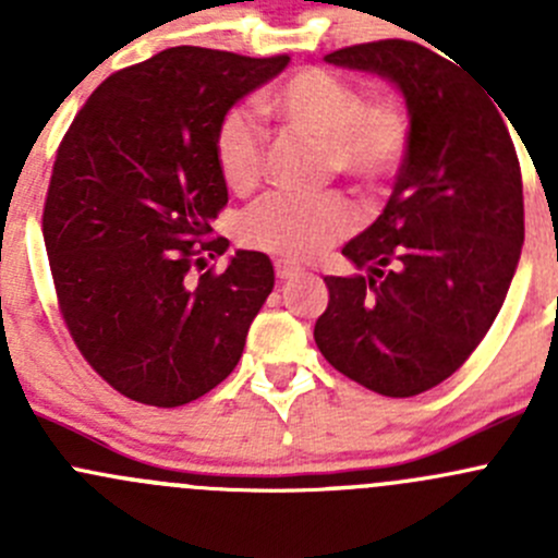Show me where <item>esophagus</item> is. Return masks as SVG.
<instances>
[{"label":"esophagus","mask_w":558,"mask_h":558,"mask_svg":"<svg viewBox=\"0 0 558 558\" xmlns=\"http://www.w3.org/2000/svg\"><path fill=\"white\" fill-rule=\"evenodd\" d=\"M275 275H278L280 280H289V278H296V275H302V267L294 262H275Z\"/></svg>","instance_id":"1"}]
</instances>
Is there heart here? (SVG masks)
I'll return each mask as SVG.
<instances>
[{"instance_id": "heart-1", "label": "heart", "mask_w": 558, "mask_h": 558, "mask_svg": "<svg viewBox=\"0 0 558 558\" xmlns=\"http://www.w3.org/2000/svg\"><path fill=\"white\" fill-rule=\"evenodd\" d=\"M258 112L286 132L324 148L326 172H337L362 194H380L408 161L413 121L397 94L364 97L340 72L305 66L258 94ZM216 161L234 194L256 189L267 161V140L245 110H229L216 129ZM359 227V213L342 194L286 196L258 202L240 221V240L286 258H315Z\"/></svg>"}]
</instances>
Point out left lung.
Wrapping results in <instances>:
<instances>
[{"mask_svg":"<svg viewBox=\"0 0 558 558\" xmlns=\"http://www.w3.org/2000/svg\"><path fill=\"white\" fill-rule=\"evenodd\" d=\"M448 59L410 39L326 56L397 83L413 121L386 210L342 247L369 275L324 278L329 305L313 331L337 373L384 397L451 378L492 329L521 258L523 183L502 107Z\"/></svg>","mask_w":558,"mask_h":558,"instance_id":"1","label":"left lung"}]
</instances>
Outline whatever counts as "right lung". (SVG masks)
<instances>
[{
    "label": "right lung",
    "mask_w": 558,
    "mask_h": 558,
    "mask_svg": "<svg viewBox=\"0 0 558 558\" xmlns=\"http://www.w3.org/2000/svg\"><path fill=\"white\" fill-rule=\"evenodd\" d=\"M286 64L167 48L107 77L56 150L43 207L56 305L94 373L134 402L178 408L229 378L272 291L258 251L196 269L229 245L210 227L229 202L218 123Z\"/></svg>",
    "instance_id": "1"
}]
</instances>
